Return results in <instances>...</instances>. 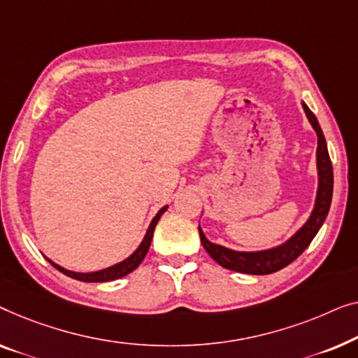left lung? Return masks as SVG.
I'll return each mask as SVG.
<instances>
[{
	"mask_svg": "<svg viewBox=\"0 0 358 358\" xmlns=\"http://www.w3.org/2000/svg\"><path fill=\"white\" fill-rule=\"evenodd\" d=\"M303 110L308 117L310 123L318 134V150H316V162H318V175H320V185H318V196H316V204L311 217L308 219L303 227H301L296 234L292 236L289 241H285L282 246L266 251H256V253H245V251H234L225 248V246L210 243L206 238L203 230L199 229L201 243H203L204 250L208 251L210 258L215 263H219L222 268L236 271V273L243 274H255V275H264L273 274L275 271H280L285 266L299 258L303 251L308 248L311 240L318 234L321 225L326 220V215L329 213L331 199H332V164L329 159L328 145H326V139L321 127L316 120L315 113L303 103Z\"/></svg>",
	"mask_w": 358,
	"mask_h": 358,
	"instance_id": "1",
	"label": "left lung"
}]
</instances>
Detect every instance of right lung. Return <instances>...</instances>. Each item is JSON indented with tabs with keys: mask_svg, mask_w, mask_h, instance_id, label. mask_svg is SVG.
Masks as SVG:
<instances>
[{
	"mask_svg": "<svg viewBox=\"0 0 358 358\" xmlns=\"http://www.w3.org/2000/svg\"><path fill=\"white\" fill-rule=\"evenodd\" d=\"M165 210H167V206L162 208L157 213V215L152 219V222L149 225V230L148 234H145L143 243L139 245V248L134 251L133 255L127 258L122 263L112 266V268H107V269H102V271H97V273H89V274H83V273H73V271H68L62 268V266L55 264L53 261L48 259V263L55 266L59 273L66 274L68 278H73V279H78V280H83V282H108V280H115V279H120V278H124V275L133 273V271L138 268V266L143 263V259L145 258V255H148L149 251V246H150V241H152V235H154V230H155V225H157L160 215H162Z\"/></svg>",
	"mask_w": 358,
	"mask_h": 358,
	"instance_id": "right-lung-1",
	"label": "right lung"
}]
</instances>
